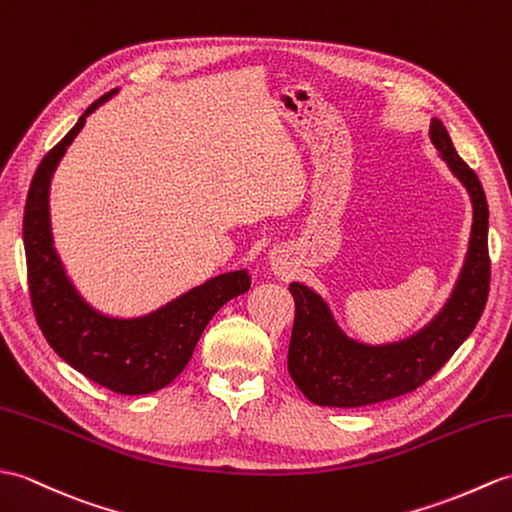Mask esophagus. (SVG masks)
<instances>
[{
	"label": "esophagus",
	"instance_id": "34e87169",
	"mask_svg": "<svg viewBox=\"0 0 512 512\" xmlns=\"http://www.w3.org/2000/svg\"><path fill=\"white\" fill-rule=\"evenodd\" d=\"M285 264H288V261H285V251H279V248H275V251L270 253V266H272V270L283 272L285 268H288Z\"/></svg>",
	"mask_w": 512,
	"mask_h": 512
}]
</instances>
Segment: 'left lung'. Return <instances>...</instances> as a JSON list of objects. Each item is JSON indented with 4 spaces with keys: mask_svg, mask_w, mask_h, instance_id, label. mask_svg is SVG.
<instances>
[{
    "mask_svg": "<svg viewBox=\"0 0 512 512\" xmlns=\"http://www.w3.org/2000/svg\"><path fill=\"white\" fill-rule=\"evenodd\" d=\"M430 139L473 205L469 251L443 310L417 334L399 342L366 344L349 338L327 301L303 283H290L296 314L288 349V371L316 406L362 408L417 390L443 368L478 325L489 296V205L478 174L458 157L441 120Z\"/></svg>",
    "mask_w": 512,
    "mask_h": 512,
    "instance_id": "obj_1",
    "label": "left lung"
}]
</instances>
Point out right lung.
<instances>
[{"label":"right lung","instance_id":"1","mask_svg":"<svg viewBox=\"0 0 512 512\" xmlns=\"http://www.w3.org/2000/svg\"><path fill=\"white\" fill-rule=\"evenodd\" d=\"M115 93L117 89L95 100L43 157L23 211V246L32 310L50 347L95 384L120 395H148L183 373L213 314L248 292L251 277L246 270L224 272L137 318L102 314L82 299L54 248L50 185L54 170L87 117Z\"/></svg>","mask_w":512,"mask_h":512}]
</instances>
